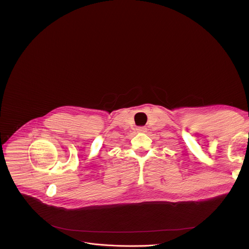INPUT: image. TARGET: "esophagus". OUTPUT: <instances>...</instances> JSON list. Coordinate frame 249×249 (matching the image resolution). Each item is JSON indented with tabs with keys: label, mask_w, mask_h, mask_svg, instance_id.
<instances>
[{
	"label": "esophagus",
	"mask_w": 249,
	"mask_h": 249,
	"mask_svg": "<svg viewBox=\"0 0 249 249\" xmlns=\"http://www.w3.org/2000/svg\"><path fill=\"white\" fill-rule=\"evenodd\" d=\"M137 131L138 132H142V133H145V132H147V128L146 127H138Z\"/></svg>",
	"instance_id": "34e87169"
}]
</instances>
